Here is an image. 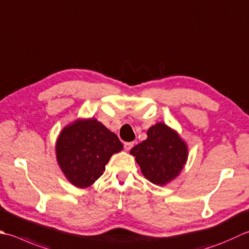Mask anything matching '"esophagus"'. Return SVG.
Segmentation results:
<instances>
[{"mask_svg":"<svg viewBox=\"0 0 249 249\" xmlns=\"http://www.w3.org/2000/svg\"><path fill=\"white\" fill-rule=\"evenodd\" d=\"M133 147H134V142H125L124 143V148L126 151H129Z\"/></svg>","mask_w":249,"mask_h":249,"instance_id":"obj_1","label":"esophagus"}]
</instances>
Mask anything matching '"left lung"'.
Returning <instances> with one entry per match:
<instances>
[{
    "label": "left lung",
    "mask_w": 249,
    "mask_h": 249,
    "mask_svg": "<svg viewBox=\"0 0 249 249\" xmlns=\"http://www.w3.org/2000/svg\"><path fill=\"white\" fill-rule=\"evenodd\" d=\"M148 138L135 145L130 153L151 182L164 186L178 176L188 158V148L176 131L164 123L148 130Z\"/></svg>",
    "instance_id": "8db88e82"
}]
</instances>
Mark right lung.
I'll return each instance as SVG.
<instances>
[{
  "label": "right lung",
  "instance_id": "1",
  "mask_svg": "<svg viewBox=\"0 0 249 249\" xmlns=\"http://www.w3.org/2000/svg\"><path fill=\"white\" fill-rule=\"evenodd\" d=\"M122 149L118 136L94 119L75 121L67 126L56 144L61 170L79 188L91 186L104 174L112 155Z\"/></svg>",
  "mask_w": 249,
  "mask_h": 249
}]
</instances>
